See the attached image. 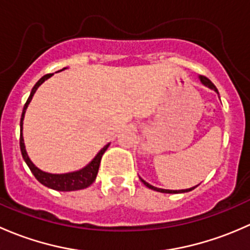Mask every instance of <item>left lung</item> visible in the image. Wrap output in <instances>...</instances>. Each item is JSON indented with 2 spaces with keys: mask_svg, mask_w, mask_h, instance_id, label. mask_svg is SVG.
Here are the masks:
<instances>
[{
  "mask_svg": "<svg viewBox=\"0 0 250 250\" xmlns=\"http://www.w3.org/2000/svg\"><path fill=\"white\" fill-rule=\"evenodd\" d=\"M198 78H200L201 83H202L203 85H206V87H208L209 89L214 90V92L218 93V95H219L218 89H216V87L213 84V82H211L210 80H208V78L204 77V76H198ZM139 178H140V176H139ZM140 180H141V183H143L145 186H147L148 188H151V190H153V191H158V192H162V193H184V192H188V191L193 190V188H195L196 186H198V185H196V186H193V188H185V190H166V188H156V186L150 185V184L146 183V181L144 180V179H141V178H140Z\"/></svg>",
  "mask_w": 250,
  "mask_h": 250,
  "instance_id": "obj_1",
  "label": "left lung"
}]
</instances>
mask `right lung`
I'll return each instance as SVG.
<instances>
[{"label":"right lung","instance_id":"obj_1","mask_svg":"<svg viewBox=\"0 0 250 250\" xmlns=\"http://www.w3.org/2000/svg\"><path fill=\"white\" fill-rule=\"evenodd\" d=\"M64 69L59 70V71H62ZM53 76V74H48L44 75L43 77L40 78L37 81L36 84L34 85L32 88L31 93H30L29 99L26 100L24 105V109H22V113H21V118H20V151H21L22 158H24L25 163L27 165V167L30 168L31 173L34 174L35 178L42 184V185L47 186V188H53V190L57 191H64V192H67V191H76V190H82V188H88L93 184V181L95 180L97 178L98 170H99V166H100V161H102L103 155L105 153V151L107 150V147L110 146V143L107 145H105L99 152L95 155V157L88 163L87 166H84L81 169L75 170V172H70V173H62V174H53V173H48V172H43V170L40 169L39 167L32 163V161L30 160L29 155L26 152V148H25V144H24V138H22V122H24V117H25V112H26L27 106L31 103L32 97L36 93L37 88L47 81L48 78H50Z\"/></svg>","mask_w":250,"mask_h":250}]
</instances>
